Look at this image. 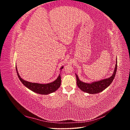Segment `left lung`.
Here are the masks:
<instances>
[{
    "label": "left lung",
    "instance_id": "left-lung-1",
    "mask_svg": "<svg viewBox=\"0 0 130 130\" xmlns=\"http://www.w3.org/2000/svg\"><path fill=\"white\" fill-rule=\"evenodd\" d=\"M117 62H116V64L115 67V70L113 72L112 75L107 78H105L103 80L96 81L92 82L91 84L85 83V82H82L78 78V76L75 74L76 77V83L77 85L81 90L83 92L88 93L89 94H97L102 91L104 89L107 88L108 86L111 85V84L113 81L114 78L116 76V73L117 72Z\"/></svg>",
    "mask_w": 130,
    "mask_h": 130
}]
</instances>
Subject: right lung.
<instances>
[{"label": "right lung", "instance_id": "obj_1", "mask_svg": "<svg viewBox=\"0 0 130 130\" xmlns=\"http://www.w3.org/2000/svg\"><path fill=\"white\" fill-rule=\"evenodd\" d=\"M63 67H62L60 69H63ZM15 68H16V71L18 78L22 82V84L27 88H29V89L35 93L40 94H48L55 92L60 87L61 83V78L60 75H59V76L56 80H55L53 82H51V83L47 84L32 83V82H30L22 79L21 76H19L17 67H15Z\"/></svg>", "mask_w": 130, "mask_h": 130}]
</instances>
